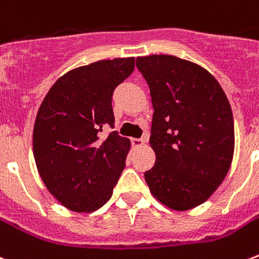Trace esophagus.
<instances>
[{"mask_svg":"<svg viewBox=\"0 0 259 259\" xmlns=\"http://www.w3.org/2000/svg\"><path fill=\"white\" fill-rule=\"evenodd\" d=\"M132 144H133V147L141 148L145 145V140H143V138H132Z\"/></svg>","mask_w":259,"mask_h":259,"instance_id":"1","label":"esophagus"}]
</instances>
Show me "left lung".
Segmentation results:
<instances>
[{"instance_id":"obj_1","label":"left lung","mask_w":259,"mask_h":259,"mask_svg":"<svg viewBox=\"0 0 259 259\" xmlns=\"http://www.w3.org/2000/svg\"><path fill=\"white\" fill-rule=\"evenodd\" d=\"M151 91L155 165L145 172L156 200L174 210L204 204L224 181L235 148L224 91L200 65L174 55L137 57Z\"/></svg>"}]
</instances>
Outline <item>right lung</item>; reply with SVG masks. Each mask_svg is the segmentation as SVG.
Instances as JSON below:
<instances>
[{
  "instance_id": "1",
  "label": "right lung",
  "mask_w": 259,
  "mask_h": 259,
  "mask_svg": "<svg viewBox=\"0 0 259 259\" xmlns=\"http://www.w3.org/2000/svg\"><path fill=\"white\" fill-rule=\"evenodd\" d=\"M134 70V57L102 59L72 69L47 92L37 110L32 147L47 190L73 212L98 210L112 195L130 151L114 126L112 92Z\"/></svg>"
}]
</instances>
